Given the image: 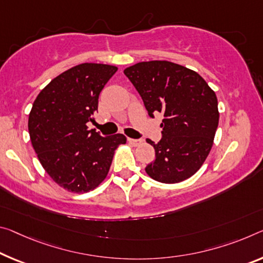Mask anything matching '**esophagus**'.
<instances>
[{
	"instance_id": "34e87169",
	"label": "esophagus",
	"mask_w": 263,
	"mask_h": 263,
	"mask_svg": "<svg viewBox=\"0 0 263 263\" xmlns=\"http://www.w3.org/2000/svg\"><path fill=\"white\" fill-rule=\"evenodd\" d=\"M128 143H130L131 145H133V146H138V145L141 143L140 140H137V139H132V138H128L127 139Z\"/></svg>"
}]
</instances>
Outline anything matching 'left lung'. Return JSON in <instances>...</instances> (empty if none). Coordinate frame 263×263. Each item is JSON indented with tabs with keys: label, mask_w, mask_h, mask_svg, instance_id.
I'll return each instance as SVG.
<instances>
[{
	"label": "left lung",
	"mask_w": 263,
	"mask_h": 263,
	"mask_svg": "<svg viewBox=\"0 0 263 263\" xmlns=\"http://www.w3.org/2000/svg\"><path fill=\"white\" fill-rule=\"evenodd\" d=\"M149 117L164 116L156 159L146 166L153 180L177 184L191 178L210 154L219 125L218 98L198 72L168 61L140 62L124 70Z\"/></svg>",
	"instance_id": "left-lung-1"
}]
</instances>
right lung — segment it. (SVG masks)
<instances>
[{
	"instance_id": "right-lung-1",
	"label": "right lung",
	"mask_w": 263,
	"mask_h": 263,
	"mask_svg": "<svg viewBox=\"0 0 263 263\" xmlns=\"http://www.w3.org/2000/svg\"><path fill=\"white\" fill-rule=\"evenodd\" d=\"M118 68L83 63L53 78L29 114L31 145L41 165L58 186L86 193L104 181L115 151L126 143L120 133L102 137L87 128L98 110L103 87Z\"/></svg>"
}]
</instances>
